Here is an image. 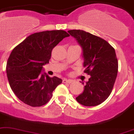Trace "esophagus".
I'll return each instance as SVG.
<instances>
[{
	"instance_id": "1",
	"label": "esophagus",
	"mask_w": 134,
	"mask_h": 134,
	"mask_svg": "<svg viewBox=\"0 0 134 134\" xmlns=\"http://www.w3.org/2000/svg\"><path fill=\"white\" fill-rule=\"evenodd\" d=\"M63 82L64 83H71L73 81L71 80H68L67 78H64L63 80Z\"/></svg>"
}]
</instances>
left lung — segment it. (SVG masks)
I'll return each mask as SVG.
<instances>
[{
	"instance_id": "left-lung-1",
	"label": "left lung",
	"mask_w": 134,
	"mask_h": 134,
	"mask_svg": "<svg viewBox=\"0 0 134 134\" xmlns=\"http://www.w3.org/2000/svg\"><path fill=\"white\" fill-rule=\"evenodd\" d=\"M68 33L81 47L84 72L90 76L83 92L76 99L84 106L100 105L110 95L117 77L115 49L104 39L83 30L73 29Z\"/></svg>"
}]
</instances>
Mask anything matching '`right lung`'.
Segmentation results:
<instances>
[{
	"instance_id": "right-lung-1",
	"label": "right lung",
	"mask_w": 134,
	"mask_h": 134,
	"mask_svg": "<svg viewBox=\"0 0 134 134\" xmlns=\"http://www.w3.org/2000/svg\"><path fill=\"white\" fill-rule=\"evenodd\" d=\"M69 35L63 30L34 33L26 38L12 50L7 63L9 83L15 95L31 107L45 105L62 79L51 78L42 72L49 63L52 51Z\"/></svg>"
}]
</instances>
